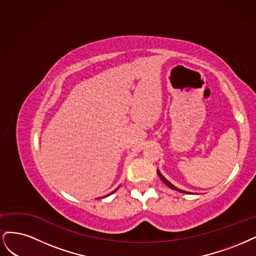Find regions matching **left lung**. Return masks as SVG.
Instances as JSON below:
<instances>
[{"label": "left lung", "mask_w": 256, "mask_h": 256, "mask_svg": "<svg viewBox=\"0 0 256 256\" xmlns=\"http://www.w3.org/2000/svg\"><path fill=\"white\" fill-rule=\"evenodd\" d=\"M158 174L160 176V180H162V182L164 183V184H166L169 188H171V189H173V190H176V192H183V194H188L187 192H185V190H182V189H178V187H176L174 185H172L170 182H169V180L166 178H164V176L162 174V173L160 172V170H158Z\"/></svg>", "instance_id": "8db88e82"}]
</instances>
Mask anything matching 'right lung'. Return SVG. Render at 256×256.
Wrapping results in <instances>:
<instances>
[{
    "instance_id": "1",
    "label": "right lung",
    "mask_w": 256,
    "mask_h": 256,
    "mask_svg": "<svg viewBox=\"0 0 256 256\" xmlns=\"http://www.w3.org/2000/svg\"><path fill=\"white\" fill-rule=\"evenodd\" d=\"M114 192H116V190H114Z\"/></svg>"
}]
</instances>
